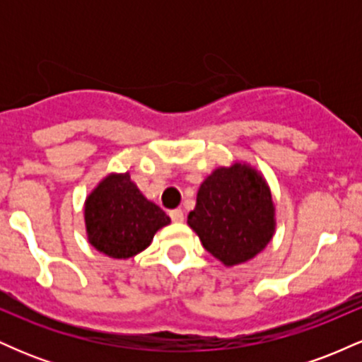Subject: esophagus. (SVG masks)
Segmentation results:
<instances>
[{
	"label": "esophagus",
	"instance_id": "34e87169",
	"mask_svg": "<svg viewBox=\"0 0 362 362\" xmlns=\"http://www.w3.org/2000/svg\"><path fill=\"white\" fill-rule=\"evenodd\" d=\"M168 214H170V218H172V221H175V223L184 221V211L182 209H172Z\"/></svg>",
	"mask_w": 362,
	"mask_h": 362
}]
</instances>
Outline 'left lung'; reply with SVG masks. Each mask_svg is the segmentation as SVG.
Segmentation results:
<instances>
[{
    "instance_id": "1",
    "label": "left lung",
    "mask_w": 362,
    "mask_h": 362,
    "mask_svg": "<svg viewBox=\"0 0 362 362\" xmlns=\"http://www.w3.org/2000/svg\"><path fill=\"white\" fill-rule=\"evenodd\" d=\"M189 226L224 265L250 260L267 247L274 233V204L267 184L242 163L218 168L199 189Z\"/></svg>"
}]
</instances>
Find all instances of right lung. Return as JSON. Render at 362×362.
Returning a JSON list of instances; mask_svg holds the SVG:
<instances>
[{"label":"right lung","instance_id":"obj_1","mask_svg":"<svg viewBox=\"0 0 362 362\" xmlns=\"http://www.w3.org/2000/svg\"><path fill=\"white\" fill-rule=\"evenodd\" d=\"M90 243L112 259H129L151 243L170 218L139 192L129 173L102 182L85 207Z\"/></svg>","mask_w":362,"mask_h":362}]
</instances>
